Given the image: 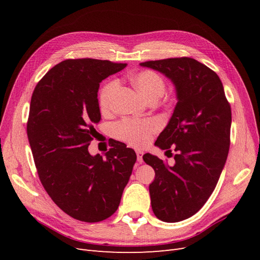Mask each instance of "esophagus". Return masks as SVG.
Masks as SVG:
<instances>
[{"mask_svg":"<svg viewBox=\"0 0 260 260\" xmlns=\"http://www.w3.org/2000/svg\"><path fill=\"white\" fill-rule=\"evenodd\" d=\"M136 153H137V157H138V161L139 162H142L143 161V155H144V153L142 151H140V149H137Z\"/></svg>","mask_w":260,"mask_h":260,"instance_id":"34e87169","label":"esophagus"}]
</instances>
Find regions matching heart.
<instances>
[{"label":"heart","mask_w":260,"mask_h":260,"mask_svg":"<svg viewBox=\"0 0 260 260\" xmlns=\"http://www.w3.org/2000/svg\"><path fill=\"white\" fill-rule=\"evenodd\" d=\"M129 80L140 95L148 102L158 101L166 90V81L164 78L149 69L133 73L129 77ZM118 88H119L118 81L111 80L101 89L99 104L102 112L106 113L111 111ZM157 130H158V124L154 120L137 121L124 119L116 124L115 135L118 139L125 141L133 146H143Z\"/></svg>","instance_id":"b5f03b06"}]
</instances>
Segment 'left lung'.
Segmentation results:
<instances>
[{
  "instance_id": "obj_1",
  "label": "left lung",
  "mask_w": 260,
  "mask_h": 260,
  "mask_svg": "<svg viewBox=\"0 0 260 260\" xmlns=\"http://www.w3.org/2000/svg\"><path fill=\"white\" fill-rule=\"evenodd\" d=\"M164 74L176 86L177 105L155 145L175 149L168 166L149 153L144 161L155 171L149 184L152 209L165 222L195 215L214 192L229 153L231 106L218 75L191 57L140 64Z\"/></svg>"
}]
</instances>
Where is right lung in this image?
Wrapping results in <instances>:
<instances>
[{
    "instance_id": "add662e5",
    "label": "right lung",
    "mask_w": 260,
    "mask_h": 260,
    "mask_svg": "<svg viewBox=\"0 0 260 260\" xmlns=\"http://www.w3.org/2000/svg\"><path fill=\"white\" fill-rule=\"evenodd\" d=\"M125 66L66 59L45 74L31 96L27 135L39 178L53 202L80 221L114 214L137 160L136 152L118 141L105 157L88 151L101 120L100 83Z\"/></svg>"
}]
</instances>
